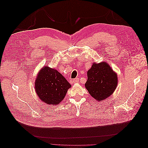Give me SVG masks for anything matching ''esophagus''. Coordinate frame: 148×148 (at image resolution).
Instances as JSON below:
<instances>
[{"label":"esophagus","instance_id":"34e87169","mask_svg":"<svg viewBox=\"0 0 148 148\" xmlns=\"http://www.w3.org/2000/svg\"><path fill=\"white\" fill-rule=\"evenodd\" d=\"M79 82V78H75L71 80V83H73V84H75V83H78Z\"/></svg>","mask_w":148,"mask_h":148}]
</instances>
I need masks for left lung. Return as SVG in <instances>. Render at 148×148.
Wrapping results in <instances>:
<instances>
[{
    "mask_svg": "<svg viewBox=\"0 0 148 148\" xmlns=\"http://www.w3.org/2000/svg\"><path fill=\"white\" fill-rule=\"evenodd\" d=\"M87 75L85 87L97 101L104 100L112 95L117 86V75L107 62H94Z\"/></svg>",
    "mask_w": 148,
    "mask_h": 148,
    "instance_id": "8db88e82",
    "label": "left lung"
}]
</instances>
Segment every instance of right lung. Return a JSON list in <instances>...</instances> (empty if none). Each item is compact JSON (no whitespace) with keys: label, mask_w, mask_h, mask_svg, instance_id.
<instances>
[{"label":"right lung","mask_w":148,"mask_h":148,"mask_svg":"<svg viewBox=\"0 0 148 148\" xmlns=\"http://www.w3.org/2000/svg\"><path fill=\"white\" fill-rule=\"evenodd\" d=\"M34 86L40 99L55 106L64 99L71 84L57 70L46 66L39 71Z\"/></svg>","instance_id":"right-lung-1"}]
</instances>
